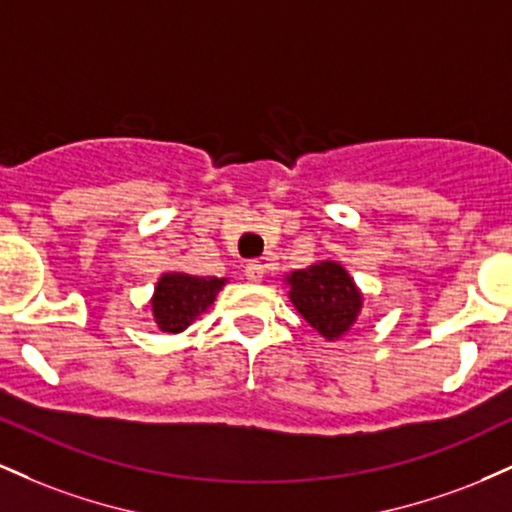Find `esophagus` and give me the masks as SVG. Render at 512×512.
<instances>
[{
  "mask_svg": "<svg viewBox=\"0 0 512 512\" xmlns=\"http://www.w3.org/2000/svg\"><path fill=\"white\" fill-rule=\"evenodd\" d=\"M264 274H267V269H264L262 262H250L248 267H245V276H248V281H262Z\"/></svg>",
  "mask_w": 512,
  "mask_h": 512,
  "instance_id": "obj_1",
  "label": "esophagus"
}]
</instances>
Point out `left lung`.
<instances>
[{
    "label": "left lung",
    "mask_w": 512,
    "mask_h": 512,
    "mask_svg": "<svg viewBox=\"0 0 512 512\" xmlns=\"http://www.w3.org/2000/svg\"><path fill=\"white\" fill-rule=\"evenodd\" d=\"M293 308L327 342L344 337L363 308V296L339 262L325 260L286 276Z\"/></svg>",
    "instance_id": "1"
}]
</instances>
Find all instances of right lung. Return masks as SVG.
<instances>
[{
	"instance_id": "1",
	"label": "right lung",
	"mask_w": 512,
	"mask_h": 512,
	"mask_svg": "<svg viewBox=\"0 0 512 512\" xmlns=\"http://www.w3.org/2000/svg\"><path fill=\"white\" fill-rule=\"evenodd\" d=\"M226 279L166 272L156 281L151 296V313L161 332L178 334L192 325L214 303Z\"/></svg>"
}]
</instances>
